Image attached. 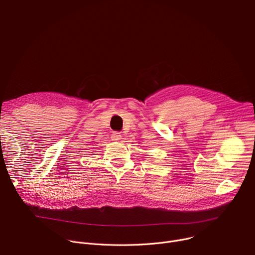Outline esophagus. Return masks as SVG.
Wrapping results in <instances>:
<instances>
[{
    "label": "esophagus",
    "instance_id": "esophagus-1",
    "mask_svg": "<svg viewBox=\"0 0 255 255\" xmlns=\"http://www.w3.org/2000/svg\"><path fill=\"white\" fill-rule=\"evenodd\" d=\"M111 137H112V139H115V140H120L122 138V134L119 131H113L112 134H111Z\"/></svg>",
    "mask_w": 255,
    "mask_h": 255
}]
</instances>
